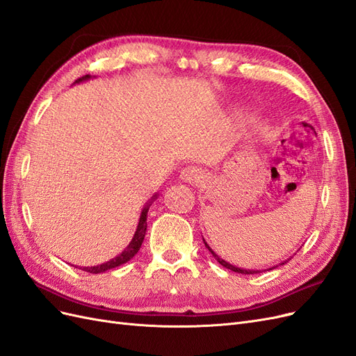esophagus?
Segmentation results:
<instances>
[{"label": "esophagus", "mask_w": 356, "mask_h": 356, "mask_svg": "<svg viewBox=\"0 0 356 356\" xmlns=\"http://www.w3.org/2000/svg\"><path fill=\"white\" fill-rule=\"evenodd\" d=\"M181 179L187 182V184H200L204 179L203 172L195 166H188L181 172Z\"/></svg>", "instance_id": "34e87169"}]
</instances>
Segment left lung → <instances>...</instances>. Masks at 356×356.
Returning a JSON list of instances; mask_svg holds the SVG:
<instances>
[{
  "label": "left lung",
  "mask_w": 356,
  "mask_h": 356,
  "mask_svg": "<svg viewBox=\"0 0 356 356\" xmlns=\"http://www.w3.org/2000/svg\"><path fill=\"white\" fill-rule=\"evenodd\" d=\"M203 242H204V246H207L208 248V250H209V252L212 254V257L215 258V260H217L222 267H225V268H230V270L232 272H236V273H242V275H255V273H261L263 270H258V268H257V270H255V268H241V267H236V266H233V264H230V263H227V261H225V260H222V258H220L217 254H215L213 251H212V248L207 243V241H204L203 239ZM291 260V258H288V260H285V261H282V263H279L277 266H282V264H285V263H288ZM277 266H273V267H270V268H266V270H273V268H276ZM264 270V272H266Z\"/></svg>",
  "instance_id": "8db88e82"
}]
</instances>
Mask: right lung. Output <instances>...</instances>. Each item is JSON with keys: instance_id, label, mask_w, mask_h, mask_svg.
<instances>
[{"instance_id": "1", "label": "right lung", "mask_w": 356, "mask_h": 356, "mask_svg": "<svg viewBox=\"0 0 356 356\" xmlns=\"http://www.w3.org/2000/svg\"><path fill=\"white\" fill-rule=\"evenodd\" d=\"M90 75H84V77L75 80V83H81L84 80H89ZM157 193L156 195H153V197L149 199L145 207L141 212V217H139V221H138V227H136V232L134 234V238L131 241V243H129L124 250L122 251V254H118L117 257L111 258V260H108L106 263H102V264H98V266H92V267H81V270L88 272V273H93V275H98V273H104L106 270H111V268H115L118 266H122L124 263H127L131 258H134L136 255V252L139 251V248H141L143 242H144V238H145V232H147V212L149 209V207H152V203L157 199Z\"/></svg>"}]
</instances>
